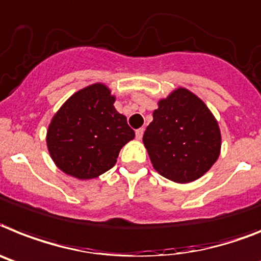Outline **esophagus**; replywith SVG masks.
<instances>
[{"mask_svg":"<svg viewBox=\"0 0 261 261\" xmlns=\"http://www.w3.org/2000/svg\"><path fill=\"white\" fill-rule=\"evenodd\" d=\"M143 133H144V128H138V130L135 131V137H137L138 141H141L142 137H143Z\"/></svg>","mask_w":261,"mask_h":261,"instance_id":"esophagus-1","label":"esophagus"}]
</instances>
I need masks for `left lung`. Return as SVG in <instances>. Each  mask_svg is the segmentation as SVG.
<instances>
[{"instance_id":"1","label":"left lung","mask_w":261,"mask_h":261,"mask_svg":"<svg viewBox=\"0 0 261 261\" xmlns=\"http://www.w3.org/2000/svg\"><path fill=\"white\" fill-rule=\"evenodd\" d=\"M152 122L143 135L152 167L175 183L201 178L220 155L222 134L207 105L192 91L178 87L158 100Z\"/></svg>"}]
</instances>
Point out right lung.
Segmentation results:
<instances>
[{
	"instance_id": "obj_1",
	"label": "right lung",
	"mask_w": 261,
	"mask_h": 261,
	"mask_svg": "<svg viewBox=\"0 0 261 261\" xmlns=\"http://www.w3.org/2000/svg\"><path fill=\"white\" fill-rule=\"evenodd\" d=\"M114 102L111 90L98 82L78 90L54 114L46 144L61 171L89 180L115 166L120 148L135 133Z\"/></svg>"
}]
</instances>
